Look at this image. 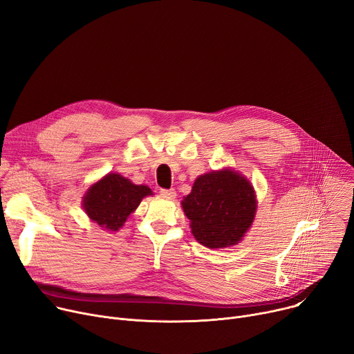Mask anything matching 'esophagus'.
Masks as SVG:
<instances>
[{"label":"esophagus","mask_w":354,"mask_h":354,"mask_svg":"<svg viewBox=\"0 0 354 354\" xmlns=\"http://www.w3.org/2000/svg\"><path fill=\"white\" fill-rule=\"evenodd\" d=\"M159 194L162 198H167V199H175V196H176L175 189H160Z\"/></svg>","instance_id":"34e87169"}]
</instances>
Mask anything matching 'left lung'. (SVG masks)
Masks as SVG:
<instances>
[{
  "label": "left lung",
  "instance_id": "8db88e82",
  "mask_svg": "<svg viewBox=\"0 0 354 354\" xmlns=\"http://www.w3.org/2000/svg\"><path fill=\"white\" fill-rule=\"evenodd\" d=\"M182 207L195 239L209 249L239 243L252 226L256 195L250 182L232 169L201 175Z\"/></svg>",
  "mask_w": 354,
  "mask_h": 354
}]
</instances>
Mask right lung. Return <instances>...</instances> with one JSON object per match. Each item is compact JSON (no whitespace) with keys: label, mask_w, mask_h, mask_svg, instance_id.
<instances>
[{"label":"right lung","mask_w":354,"mask_h":354,"mask_svg":"<svg viewBox=\"0 0 354 354\" xmlns=\"http://www.w3.org/2000/svg\"><path fill=\"white\" fill-rule=\"evenodd\" d=\"M148 195H152L148 186L135 185L120 174H108L89 187L82 206L92 222L116 232Z\"/></svg>","instance_id":"1"}]
</instances>
